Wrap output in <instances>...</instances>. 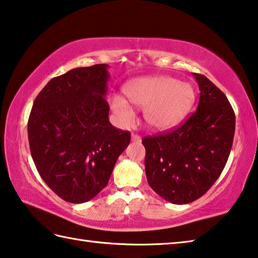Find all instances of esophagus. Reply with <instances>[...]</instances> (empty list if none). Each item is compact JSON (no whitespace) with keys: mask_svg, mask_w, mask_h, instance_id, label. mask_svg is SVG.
Masks as SVG:
<instances>
[{"mask_svg":"<svg viewBox=\"0 0 258 258\" xmlns=\"http://www.w3.org/2000/svg\"><path fill=\"white\" fill-rule=\"evenodd\" d=\"M132 141L135 142V143H141L142 142V137L138 136V135H136V134H133L132 135Z\"/></svg>","mask_w":258,"mask_h":258,"instance_id":"1","label":"esophagus"}]
</instances>
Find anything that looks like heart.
Segmentation results:
<instances>
[{"instance_id":"heart-1","label":"heart","mask_w":258,"mask_h":258,"mask_svg":"<svg viewBox=\"0 0 258 258\" xmlns=\"http://www.w3.org/2000/svg\"><path fill=\"white\" fill-rule=\"evenodd\" d=\"M123 93L132 105L143 108L147 125L161 132L181 123L196 101V92L191 84L168 76L134 79L124 86ZM128 103L117 95L110 99L113 113L124 128L132 125L136 116Z\"/></svg>"}]
</instances>
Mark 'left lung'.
Listing matches in <instances>:
<instances>
[{
	"instance_id": "8db88e82",
	"label": "left lung",
	"mask_w": 258,
	"mask_h": 258,
	"mask_svg": "<svg viewBox=\"0 0 258 258\" xmlns=\"http://www.w3.org/2000/svg\"><path fill=\"white\" fill-rule=\"evenodd\" d=\"M197 111L178 129L143 139L148 184L172 204H188L218 180L232 147L236 116L225 95L205 76Z\"/></svg>"
}]
</instances>
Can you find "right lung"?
I'll return each instance as SVG.
<instances>
[{
	"mask_svg": "<svg viewBox=\"0 0 258 258\" xmlns=\"http://www.w3.org/2000/svg\"><path fill=\"white\" fill-rule=\"evenodd\" d=\"M107 64L75 68L48 81L28 120L34 163L45 183L74 204L106 187L130 134L108 121Z\"/></svg>",
	"mask_w": 258,
	"mask_h": 258,
	"instance_id": "obj_1",
	"label": "right lung"
}]
</instances>
